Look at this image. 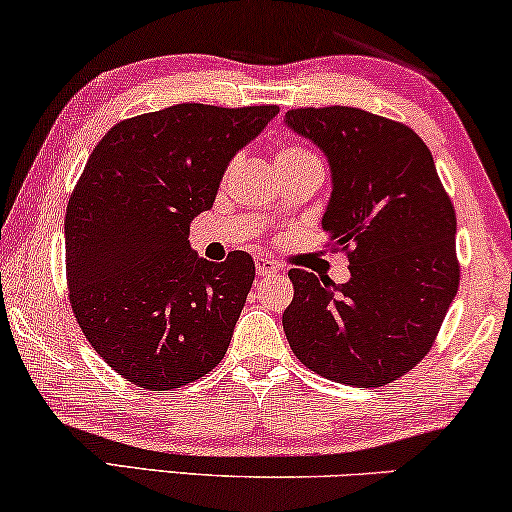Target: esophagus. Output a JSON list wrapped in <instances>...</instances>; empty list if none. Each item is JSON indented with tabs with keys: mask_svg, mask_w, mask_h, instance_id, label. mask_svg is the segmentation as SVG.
<instances>
[{
	"mask_svg": "<svg viewBox=\"0 0 512 512\" xmlns=\"http://www.w3.org/2000/svg\"><path fill=\"white\" fill-rule=\"evenodd\" d=\"M279 268H277V263H272L270 258H265V256H256V272L261 277H270V275H275Z\"/></svg>",
	"mask_w": 512,
	"mask_h": 512,
	"instance_id": "34e87169",
	"label": "esophagus"
}]
</instances>
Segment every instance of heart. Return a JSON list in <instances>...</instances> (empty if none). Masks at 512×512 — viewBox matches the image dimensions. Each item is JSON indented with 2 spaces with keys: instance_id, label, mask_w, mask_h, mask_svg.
I'll return each mask as SVG.
<instances>
[{
  "instance_id": "heart-1",
  "label": "heart",
  "mask_w": 512,
  "mask_h": 512,
  "mask_svg": "<svg viewBox=\"0 0 512 512\" xmlns=\"http://www.w3.org/2000/svg\"><path fill=\"white\" fill-rule=\"evenodd\" d=\"M296 158H312V153H307L303 149H293V146H289V149L279 151L275 160H296Z\"/></svg>"
}]
</instances>
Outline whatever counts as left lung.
<instances>
[{
  "mask_svg": "<svg viewBox=\"0 0 512 512\" xmlns=\"http://www.w3.org/2000/svg\"><path fill=\"white\" fill-rule=\"evenodd\" d=\"M284 123L328 160L321 226L352 275L335 284L289 270L286 340L326 380L384 387L424 359L457 296L454 207L408 125L356 107L291 109Z\"/></svg>",
  "mask_w": 512,
  "mask_h": 512,
  "instance_id": "1",
  "label": "left lung"
}]
</instances>
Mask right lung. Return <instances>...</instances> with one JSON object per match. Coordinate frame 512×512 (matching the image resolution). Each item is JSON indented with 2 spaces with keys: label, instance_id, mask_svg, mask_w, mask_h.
Segmentation results:
<instances>
[{
  "label": "right lung",
  "instance_id": "1",
  "mask_svg": "<svg viewBox=\"0 0 512 512\" xmlns=\"http://www.w3.org/2000/svg\"><path fill=\"white\" fill-rule=\"evenodd\" d=\"M277 114L174 104L114 125L90 153L65 216L69 300L95 352L137 387L179 389L228 352L254 261H205L188 230Z\"/></svg>",
  "mask_w": 512,
  "mask_h": 512
}]
</instances>
